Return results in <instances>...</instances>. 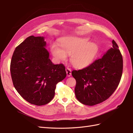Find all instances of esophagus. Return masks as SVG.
<instances>
[{
	"label": "esophagus",
	"instance_id": "obj_1",
	"mask_svg": "<svg viewBox=\"0 0 133 133\" xmlns=\"http://www.w3.org/2000/svg\"><path fill=\"white\" fill-rule=\"evenodd\" d=\"M66 71L67 73V77H70L71 75V69L69 68V67H66Z\"/></svg>",
	"mask_w": 133,
	"mask_h": 133
}]
</instances>
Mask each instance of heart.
Masks as SVG:
<instances>
[{
	"label": "heart",
	"instance_id": "heart-1",
	"mask_svg": "<svg viewBox=\"0 0 133 133\" xmlns=\"http://www.w3.org/2000/svg\"><path fill=\"white\" fill-rule=\"evenodd\" d=\"M61 47L54 43L51 47L53 56L58 61L66 60L70 55V61L75 68L82 69L91 63L97 55L98 48L88 39L69 36L61 41Z\"/></svg>",
	"mask_w": 133,
	"mask_h": 133
}]
</instances>
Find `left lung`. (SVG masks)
Returning a JSON list of instances; mask_svg holds the SVG:
<instances>
[{
	"label": "left lung",
	"mask_w": 133,
	"mask_h": 133,
	"mask_svg": "<svg viewBox=\"0 0 133 133\" xmlns=\"http://www.w3.org/2000/svg\"><path fill=\"white\" fill-rule=\"evenodd\" d=\"M112 48L102 58L85 68L71 72L76 80V98L83 104L94 106L106 101L120 82L123 71L122 56L116 42L112 40Z\"/></svg>",
	"instance_id": "obj_1"
}]
</instances>
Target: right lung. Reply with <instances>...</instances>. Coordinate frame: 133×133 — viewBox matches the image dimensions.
I'll use <instances>...</instances> for the list:
<instances>
[{"label":"right lung","mask_w":133,"mask_h":133,"mask_svg":"<svg viewBox=\"0 0 133 133\" xmlns=\"http://www.w3.org/2000/svg\"><path fill=\"white\" fill-rule=\"evenodd\" d=\"M46 46L43 36H29L16 47L11 61V78L16 91L36 106L49 103L55 95L56 84L66 77L64 66L52 63Z\"/></svg>","instance_id":"right-lung-1"}]
</instances>
